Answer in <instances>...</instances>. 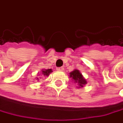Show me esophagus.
<instances>
[{
    "mask_svg": "<svg viewBox=\"0 0 123 123\" xmlns=\"http://www.w3.org/2000/svg\"><path fill=\"white\" fill-rule=\"evenodd\" d=\"M57 69H58V70H59V71H62V70H63V68H62V67H57Z\"/></svg>",
    "mask_w": 123,
    "mask_h": 123,
    "instance_id": "1",
    "label": "esophagus"
}]
</instances>
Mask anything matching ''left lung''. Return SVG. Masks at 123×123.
I'll list each match as a JSON object with an SVG mask.
<instances>
[{"instance_id": "8db88e82", "label": "left lung", "mask_w": 123, "mask_h": 123, "mask_svg": "<svg viewBox=\"0 0 123 123\" xmlns=\"http://www.w3.org/2000/svg\"><path fill=\"white\" fill-rule=\"evenodd\" d=\"M70 77H72V79L74 80L75 82H77L79 86L81 87H83L84 85H85L87 83L86 80L83 78L82 74L79 72L78 70H76V69H75L74 71L70 73Z\"/></svg>"}]
</instances>
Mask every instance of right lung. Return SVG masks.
<instances>
[{"instance_id": "1", "label": "right lung", "mask_w": 123, "mask_h": 123, "mask_svg": "<svg viewBox=\"0 0 123 123\" xmlns=\"http://www.w3.org/2000/svg\"><path fill=\"white\" fill-rule=\"evenodd\" d=\"M52 72V70H51V69H45V70H43V74L44 75V76H48L49 74H50V73Z\"/></svg>"}]
</instances>
